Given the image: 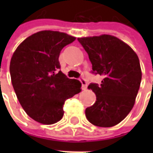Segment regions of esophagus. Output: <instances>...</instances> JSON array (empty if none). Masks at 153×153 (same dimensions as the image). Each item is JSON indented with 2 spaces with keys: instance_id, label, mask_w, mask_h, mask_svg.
Masks as SVG:
<instances>
[{
  "instance_id": "obj_1",
  "label": "esophagus",
  "mask_w": 153,
  "mask_h": 153,
  "mask_svg": "<svg viewBox=\"0 0 153 153\" xmlns=\"http://www.w3.org/2000/svg\"><path fill=\"white\" fill-rule=\"evenodd\" d=\"M80 82H81V83H82V89H86V88H87V86H88L87 81H86L83 77H81V78H80Z\"/></svg>"
}]
</instances>
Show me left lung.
<instances>
[{
    "label": "left lung",
    "mask_w": 153,
    "mask_h": 153,
    "mask_svg": "<svg viewBox=\"0 0 153 153\" xmlns=\"http://www.w3.org/2000/svg\"><path fill=\"white\" fill-rule=\"evenodd\" d=\"M88 53L93 72L102 76L100 85L90 83L96 101L86 109L87 119L99 127H112L126 117L135 103L141 69L136 53L111 35L77 38Z\"/></svg>",
    "instance_id": "left-lung-1"
}]
</instances>
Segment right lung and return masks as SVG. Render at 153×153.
<instances>
[{
	"label": "right lung",
	"instance_id": "1",
	"mask_svg": "<svg viewBox=\"0 0 153 153\" xmlns=\"http://www.w3.org/2000/svg\"><path fill=\"white\" fill-rule=\"evenodd\" d=\"M75 40L66 33L42 30L23 41L12 56L10 75L15 94L25 111L40 123L59 122L65 101L81 92L78 80L58 71L60 52Z\"/></svg>",
	"mask_w": 153,
	"mask_h": 153
}]
</instances>
